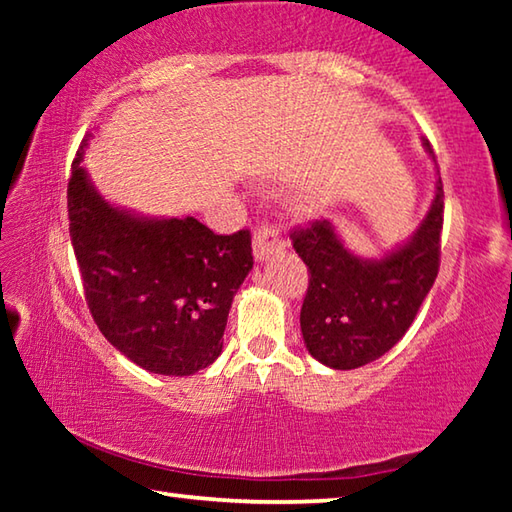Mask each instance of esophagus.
I'll list each match as a JSON object with an SVG mask.
<instances>
[{
  "label": "esophagus",
  "instance_id": "obj_1",
  "mask_svg": "<svg viewBox=\"0 0 512 512\" xmlns=\"http://www.w3.org/2000/svg\"><path fill=\"white\" fill-rule=\"evenodd\" d=\"M282 248H284V239L280 237V232H275L273 228H266V225L255 230L253 255L257 262H264V259H268L271 255L280 253Z\"/></svg>",
  "mask_w": 512,
  "mask_h": 512
}]
</instances>
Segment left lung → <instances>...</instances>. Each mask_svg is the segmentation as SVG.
Returning a JSON list of instances; mask_svg holds the SVG:
<instances>
[{
	"instance_id": "8db88e82",
	"label": "left lung",
	"mask_w": 512,
	"mask_h": 512,
	"mask_svg": "<svg viewBox=\"0 0 512 512\" xmlns=\"http://www.w3.org/2000/svg\"><path fill=\"white\" fill-rule=\"evenodd\" d=\"M422 146L436 162L429 140ZM443 198L438 178L418 230L384 257L352 253L327 219L293 232V248L309 268L300 329L311 357L327 368L354 370L402 339L436 282Z\"/></svg>"
}]
</instances>
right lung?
<instances>
[{
    "label": "right lung",
    "instance_id": "add662e5",
    "mask_svg": "<svg viewBox=\"0 0 512 512\" xmlns=\"http://www.w3.org/2000/svg\"><path fill=\"white\" fill-rule=\"evenodd\" d=\"M76 153L67 187L69 237L101 334L155 375L187 377L223 350L232 298L253 268L250 232L214 235L196 221L158 219L103 198Z\"/></svg>",
    "mask_w": 512,
    "mask_h": 512
}]
</instances>
